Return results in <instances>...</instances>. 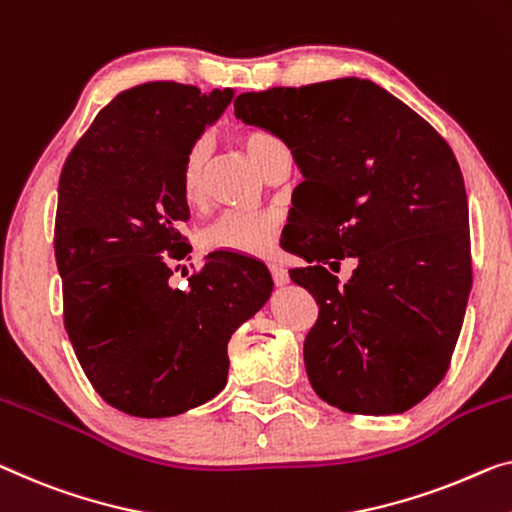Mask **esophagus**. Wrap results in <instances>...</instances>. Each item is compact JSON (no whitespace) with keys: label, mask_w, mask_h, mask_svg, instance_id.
<instances>
[{"label":"esophagus","mask_w":512,"mask_h":512,"mask_svg":"<svg viewBox=\"0 0 512 512\" xmlns=\"http://www.w3.org/2000/svg\"><path fill=\"white\" fill-rule=\"evenodd\" d=\"M269 271H271V278H273V282H276V285H287L289 282V273H287V269H282L280 264H269Z\"/></svg>","instance_id":"1"}]
</instances>
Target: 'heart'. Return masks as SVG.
<instances>
[{"label":"heart","mask_w":512,"mask_h":512,"mask_svg":"<svg viewBox=\"0 0 512 512\" xmlns=\"http://www.w3.org/2000/svg\"><path fill=\"white\" fill-rule=\"evenodd\" d=\"M248 158L264 170L266 160L282 147L278 137L264 131H248L239 137ZM204 165H207V142L197 140L188 147L181 160L179 186L188 204H200L204 190ZM280 218L271 211H230L202 232L204 250H227L234 255H264L276 243Z\"/></svg>","instance_id":"b5f03b06"}]
</instances>
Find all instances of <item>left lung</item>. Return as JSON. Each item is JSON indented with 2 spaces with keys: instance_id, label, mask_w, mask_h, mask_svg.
Instances as JSON below:
<instances>
[{
  "instance_id": "obj_1",
  "label": "left lung",
  "mask_w": 512,
  "mask_h": 512,
  "mask_svg": "<svg viewBox=\"0 0 512 512\" xmlns=\"http://www.w3.org/2000/svg\"><path fill=\"white\" fill-rule=\"evenodd\" d=\"M243 124L292 151L289 271L319 317L303 342L315 393L349 414H402L444 379L471 292L467 190L453 149L400 98L370 80L248 91ZM301 233L327 246L305 242ZM347 254L345 288L325 269Z\"/></svg>"
}]
</instances>
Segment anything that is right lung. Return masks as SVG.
Segmentation results:
<instances>
[{
  "mask_svg": "<svg viewBox=\"0 0 512 512\" xmlns=\"http://www.w3.org/2000/svg\"><path fill=\"white\" fill-rule=\"evenodd\" d=\"M232 98V89L202 94L179 82L121 91L61 170L64 326L91 386L124 414L177 416L216 398L227 342L271 296V273L253 257L209 255L188 289L170 287L160 257L186 253L181 160Z\"/></svg>",
  "mask_w": 512,
  "mask_h": 512,
  "instance_id": "obj_1",
  "label": "right lung"
}]
</instances>
